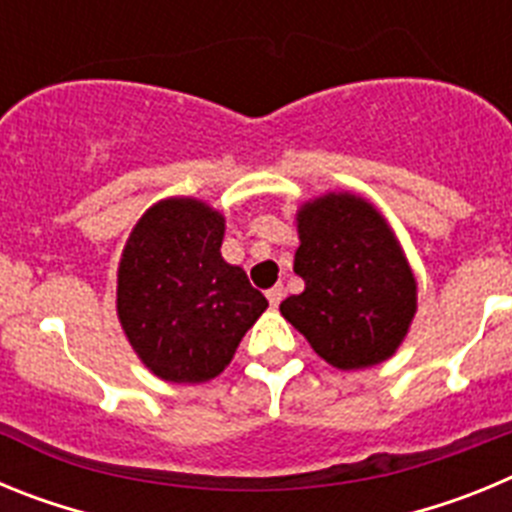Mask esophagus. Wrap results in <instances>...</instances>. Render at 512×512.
Wrapping results in <instances>:
<instances>
[{
    "label": "esophagus",
    "mask_w": 512,
    "mask_h": 512,
    "mask_svg": "<svg viewBox=\"0 0 512 512\" xmlns=\"http://www.w3.org/2000/svg\"><path fill=\"white\" fill-rule=\"evenodd\" d=\"M282 297H284V287H282V284H277V287H271L269 292H266V300H269L271 307H277L279 302H282Z\"/></svg>",
    "instance_id": "obj_1"
}]
</instances>
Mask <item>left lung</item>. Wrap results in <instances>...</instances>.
Wrapping results in <instances>:
<instances>
[{"label":"left lung","instance_id":"left-lung-1","mask_svg":"<svg viewBox=\"0 0 512 512\" xmlns=\"http://www.w3.org/2000/svg\"><path fill=\"white\" fill-rule=\"evenodd\" d=\"M295 220L305 289L279 305L284 320L343 372L395 356L418 310V282L382 212L359 194L325 192Z\"/></svg>","mask_w":512,"mask_h":512}]
</instances>
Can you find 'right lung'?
I'll return each instance as SVG.
<instances>
[{
    "mask_svg": "<svg viewBox=\"0 0 512 512\" xmlns=\"http://www.w3.org/2000/svg\"><path fill=\"white\" fill-rule=\"evenodd\" d=\"M225 217L194 197H166L130 230L117 266V320L164 382L215 379L269 307L223 259Z\"/></svg>",
    "mask_w": 512,
    "mask_h": 512,
    "instance_id": "1",
    "label": "right lung"
}]
</instances>
